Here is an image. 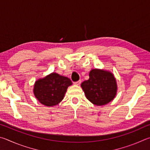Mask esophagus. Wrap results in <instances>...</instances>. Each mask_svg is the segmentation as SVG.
<instances>
[{
	"label": "esophagus",
	"mask_w": 150,
	"mask_h": 150,
	"mask_svg": "<svg viewBox=\"0 0 150 150\" xmlns=\"http://www.w3.org/2000/svg\"><path fill=\"white\" fill-rule=\"evenodd\" d=\"M81 82H82V81H81V80H78V82H74V84H75V85H77V86L80 85V83H81Z\"/></svg>",
	"instance_id": "obj_1"
}]
</instances>
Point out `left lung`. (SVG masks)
<instances>
[{
	"label": "left lung",
	"instance_id": "obj_1",
	"mask_svg": "<svg viewBox=\"0 0 150 150\" xmlns=\"http://www.w3.org/2000/svg\"><path fill=\"white\" fill-rule=\"evenodd\" d=\"M90 78L81 83L86 98L98 106L109 103L116 97L117 83L113 74L96 68L89 74Z\"/></svg>",
	"mask_w": 150,
	"mask_h": 150
}]
</instances>
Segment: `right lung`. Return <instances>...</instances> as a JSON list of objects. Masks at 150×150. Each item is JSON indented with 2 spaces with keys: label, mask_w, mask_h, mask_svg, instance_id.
Wrapping results in <instances>:
<instances>
[{
  "label": "right lung",
  "mask_w": 150,
  "mask_h": 150,
  "mask_svg": "<svg viewBox=\"0 0 150 150\" xmlns=\"http://www.w3.org/2000/svg\"><path fill=\"white\" fill-rule=\"evenodd\" d=\"M72 84V81L68 78L52 72L36 80L33 91L35 98L41 104L52 107L61 102L68 87Z\"/></svg>",
  "instance_id": "add662e5"
}]
</instances>
